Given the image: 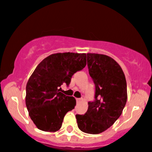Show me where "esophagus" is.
Here are the masks:
<instances>
[{
  "label": "esophagus",
  "mask_w": 152,
  "mask_h": 152,
  "mask_svg": "<svg viewBox=\"0 0 152 152\" xmlns=\"http://www.w3.org/2000/svg\"><path fill=\"white\" fill-rule=\"evenodd\" d=\"M82 99H82V98H77V99H76V101H77V103L80 102L82 101Z\"/></svg>",
  "instance_id": "1"
}]
</instances>
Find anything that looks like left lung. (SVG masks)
I'll use <instances>...</instances> for the list:
<instances>
[{
  "label": "left lung",
  "mask_w": 152,
  "mask_h": 152,
  "mask_svg": "<svg viewBox=\"0 0 152 152\" xmlns=\"http://www.w3.org/2000/svg\"><path fill=\"white\" fill-rule=\"evenodd\" d=\"M89 74L95 85L94 100L85 115H76L78 128L97 134L110 128L122 115L127 99L125 75L120 65L105 55L87 53Z\"/></svg>",
  "instance_id": "8db88e82"
}]
</instances>
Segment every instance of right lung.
Segmentation results:
<instances>
[{
  "instance_id": "obj_1",
  "label": "right lung",
  "mask_w": 152,
  "mask_h": 152,
  "mask_svg": "<svg viewBox=\"0 0 152 152\" xmlns=\"http://www.w3.org/2000/svg\"><path fill=\"white\" fill-rule=\"evenodd\" d=\"M85 53L52 54L39 63L26 85V104L30 119L39 129L55 132L65 115L76 105L75 97L60 92L72 76L87 65Z\"/></svg>"
}]
</instances>
